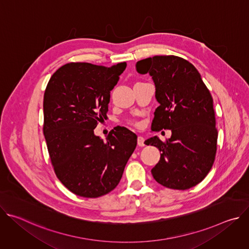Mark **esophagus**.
I'll use <instances>...</instances> for the list:
<instances>
[{
    "instance_id": "1",
    "label": "esophagus",
    "mask_w": 249,
    "mask_h": 249,
    "mask_svg": "<svg viewBox=\"0 0 249 249\" xmlns=\"http://www.w3.org/2000/svg\"><path fill=\"white\" fill-rule=\"evenodd\" d=\"M145 138L142 137V136H139L138 139H137V143H138V146L139 147H144L145 146Z\"/></svg>"
}]
</instances>
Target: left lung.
I'll return each instance as SVG.
<instances>
[{
  "label": "left lung",
  "instance_id": "obj_1",
  "mask_svg": "<svg viewBox=\"0 0 249 249\" xmlns=\"http://www.w3.org/2000/svg\"><path fill=\"white\" fill-rule=\"evenodd\" d=\"M139 74H149L156 87L160 106L155 111L152 130H171L162 142L155 136L146 145L160 152L152 168L157 182L185 190L201 182L214 163L218 132L212 95L197 69L176 56H155L138 61Z\"/></svg>",
  "mask_w": 249,
  "mask_h": 249
}]
</instances>
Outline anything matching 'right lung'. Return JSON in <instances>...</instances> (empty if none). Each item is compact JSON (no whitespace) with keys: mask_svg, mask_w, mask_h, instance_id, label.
Listing matches in <instances>:
<instances>
[{"mask_svg":"<svg viewBox=\"0 0 249 249\" xmlns=\"http://www.w3.org/2000/svg\"><path fill=\"white\" fill-rule=\"evenodd\" d=\"M70 63L52 75L43 99V133L58 179L71 192L96 198L112 191L137 146V135L122 127L106 142L94 135L106 117L110 91L126 69Z\"/></svg>","mask_w":249,"mask_h":249,"instance_id":"add662e5","label":"right lung"}]
</instances>
